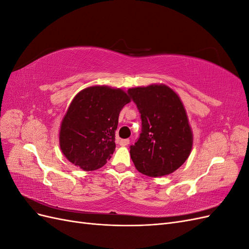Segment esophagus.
Listing matches in <instances>:
<instances>
[{
  "label": "esophagus",
  "mask_w": 249,
  "mask_h": 249,
  "mask_svg": "<svg viewBox=\"0 0 249 249\" xmlns=\"http://www.w3.org/2000/svg\"><path fill=\"white\" fill-rule=\"evenodd\" d=\"M130 143V139H122L119 141V144L122 146H126Z\"/></svg>",
  "instance_id": "34e87169"
}]
</instances>
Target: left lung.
I'll list each match as a JSON object with an SVG mask.
<instances>
[{
    "mask_svg": "<svg viewBox=\"0 0 249 249\" xmlns=\"http://www.w3.org/2000/svg\"><path fill=\"white\" fill-rule=\"evenodd\" d=\"M127 91L142 120V133L130 149L135 167L152 178L176 171L190 156L193 145L192 129L179 96L165 84Z\"/></svg>",
    "mask_w": 249,
    "mask_h": 249,
    "instance_id": "left-lung-1",
    "label": "left lung"
}]
</instances>
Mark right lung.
I'll return each mask as SVG.
<instances>
[{
    "label": "right lung",
    "mask_w": 249,
    "mask_h": 249,
    "mask_svg": "<svg viewBox=\"0 0 249 249\" xmlns=\"http://www.w3.org/2000/svg\"><path fill=\"white\" fill-rule=\"evenodd\" d=\"M130 102L124 90L106 85L78 92L59 131L60 148L66 159L85 171L103 167L115 150L119 113Z\"/></svg>",
    "instance_id": "1"
}]
</instances>
